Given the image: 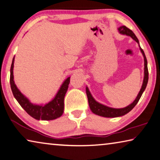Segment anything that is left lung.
Instances as JSON below:
<instances>
[{
    "mask_svg": "<svg viewBox=\"0 0 160 160\" xmlns=\"http://www.w3.org/2000/svg\"><path fill=\"white\" fill-rule=\"evenodd\" d=\"M119 32L122 34L124 35H129L132 38L135 40V41L139 43V40L138 39V38L136 37V35L135 33L132 31L130 29H129L128 28H127L125 25L123 26H121L118 28ZM140 50L141 52H142V55L144 56V80H143V84L142 86V88L139 92L138 94V97L136 98L135 100L131 104V105H128V107H126L125 108H121V109H115V108H109L107 107V106L103 105L102 104L99 103L98 102H96L95 100V99L92 98V96L91 95V94L89 90H88V88H86V93H87V96H88V103H89V106L90 110H92V112L93 113H95V115H100V116H102V117H105V118H116V117H120V116H122L125 115V114L128 113L130 111H131L132 109L135 108V106L137 105V103L138 102V101L140 99L142 95L144 92V90H145L147 84H148V61H147V58L145 57V55H144V52L143 51V50L140 48Z\"/></svg>",
    "mask_w": 160,
    "mask_h": 160,
    "instance_id": "obj_1",
    "label": "left lung"
}]
</instances>
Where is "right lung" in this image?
Listing matches in <instances>:
<instances>
[{"mask_svg":"<svg viewBox=\"0 0 160 160\" xmlns=\"http://www.w3.org/2000/svg\"><path fill=\"white\" fill-rule=\"evenodd\" d=\"M13 64L14 58L11 67V75H10V84H11V90L15 98L21 105V107L26 111V112L35 120H52L58 118H60L62 115L64 110V98L66 93L68 85L70 83V77L64 81L60 87L59 91L55 98L44 106L33 105L20 92L16 85H15L13 80Z\"/></svg>","mask_w":160,"mask_h":160,"instance_id":"obj_1","label":"right lung"}]
</instances>
